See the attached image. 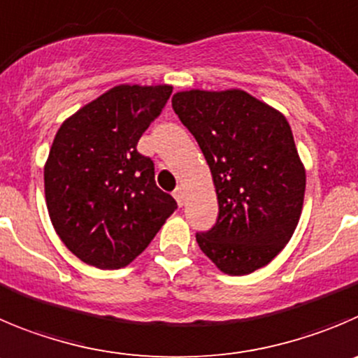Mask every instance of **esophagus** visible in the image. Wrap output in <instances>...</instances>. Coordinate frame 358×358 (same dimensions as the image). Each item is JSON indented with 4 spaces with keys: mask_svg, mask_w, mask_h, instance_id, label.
Masks as SVG:
<instances>
[{
    "mask_svg": "<svg viewBox=\"0 0 358 358\" xmlns=\"http://www.w3.org/2000/svg\"><path fill=\"white\" fill-rule=\"evenodd\" d=\"M173 196H175L176 203H178L180 206H183V203H185V190H183V187H176Z\"/></svg>",
    "mask_w": 358,
    "mask_h": 358,
    "instance_id": "esophagus-1",
    "label": "esophagus"
}]
</instances>
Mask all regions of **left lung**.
<instances>
[{
    "label": "left lung",
    "instance_id": "1",
    "mask_svg": "<svg viewBox=\"0 0 358 358\" xmlns=\"http://www.w3.org/2000/svg\"><path fill=\"white\" fill-rule=\"evenodd\" d=\"M173 109L212 171L219 217L196 233L224 273L268 265L292 238L303 205L306 169L286 118L242 90L173 95Z\"/></svg>",
    "mask_w": 358,
    "mask_h": 358
}]
</instances>
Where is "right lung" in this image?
Returning <instances> with one entry per match:
<instances>
[{
	"label": "right lung",
	"mask_w": 358,
	"mask_h": 358,
	"mask_svg": "<svg viewBox=\"0 0 358 358\" xmlns=\"http://www.w3.org/2000/svg\"><path fill=\"white\" fill-rule=\"evenodd\" d=\"M168 85H120L63 122L43 168L49 217L81 262L123 268L178 208L155 183L138 141L162 113Z\"/></svg>",
	"instance_id": "add662e5"
}]
</instances>
